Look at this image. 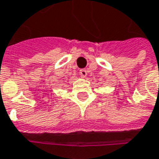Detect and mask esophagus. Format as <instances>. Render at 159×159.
Masks as SVG:
<instances>
[{"instance_id":"esophagus-1","label":"esophagus","mask_w":159,"mask_h":159,"mask_svg":"<svg viewBox=\"0 0 159 159\" xmlns=\"http://www.w3.org/2000/svg\"><path fill=\"white\" fill-rule=\"evenodd\" d=\"M80 75L83 76V77H86L88 75V72L86 70H80Z\"/></svg>"}]
</instances>
